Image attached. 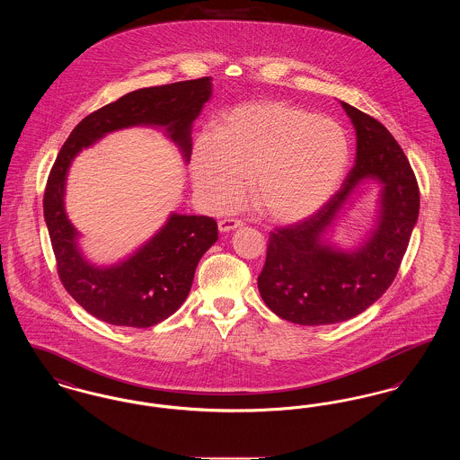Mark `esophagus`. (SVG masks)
Here are the masks:
<instances>
[{
  "label": "esophagus",
  "instance_id": "esophagus-1",
  "mask_svg": "<svg viewBox=\"0 0 460 460\" xmlns=\"http://www.w3.org/2000/svg\"><path fill=\"white\" fill-rule=\"evenodd\" d=\"M243 226V222L238 219H224L219 220V231L220 233H231V231H236Z\"/></svg>",
  "mask_w": 460,
  "mask_h": 460
}]
</instances>
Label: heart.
<instances>
[{"label":"heart","mask_w":460,"mask_h":460,"mask_svg":"<svg viewBox=\"0 0 460 460\" xmlns=\"http://www.w3.org/2000/svg\"><path fill=\"white\" fill-rule=\"evenodd\" d=\"M349 165L343 126L285 102H252L224 111L217 134H198L191 150L193 186L208 208L236 207L252 179L253 207L278 224L317 214Z\"/></svg>","instance_id":"obj_1"}]
</instances>
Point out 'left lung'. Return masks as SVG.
Returning <instances> with one entry per match:
<instances>
[{"mask_svg":"<svg viewBox=\"0 0 460 460\" xmlns=\"http://www.w3.org/2000/svg\"><path fill=\"white\" fill-rule=\"evenodd\" d=\"M357 136L355 165L340 191L312 217L270 233L259 291L276 315L302 326L343 323L394 283L419 217V188L398 143L371 115L340 102ZM380 186L372 229L355 247L332 240L364 183Z\"/></svg>","mask_w":460,"mask_h":460,"instance_id":"8db88e82","label":"left lung"}]
</instances>
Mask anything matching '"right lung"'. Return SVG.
Listing matches in <instances>:
<instances>
[{"label": "right lung", "instance_id": "obj_1", "mask_svg": "<svg viewBox=\"0 0 460 460\" xmlns=\"http://www.w3.org/2000/svg\"><path fill=\"white\" fill-rule=\"evenodd\" d=\"M212 96V77L136 89L93 111L70 132L44 191V220L70 296L96 319L113 326L152 328L171 317L190 295L203 253L217 241V222L172 212L150 240L131 255L96 265L83 253L79 231L66 210V175L74 158L110 132L162 129L184 162L191 156V129Z\"/></svg>", "mask_w": 460, "mask_h": 460}]
</instances>
